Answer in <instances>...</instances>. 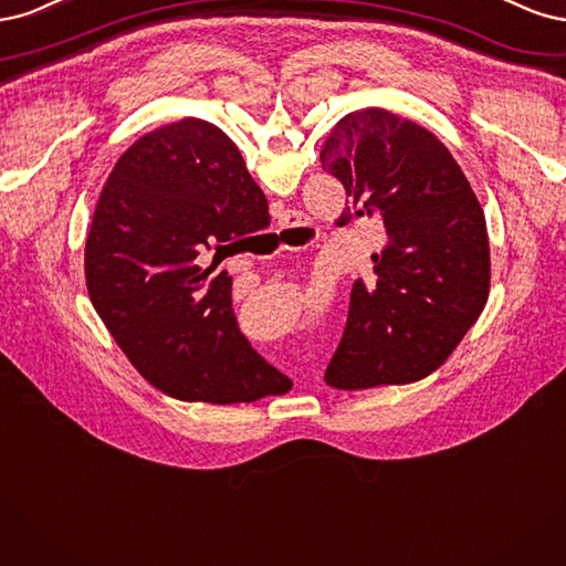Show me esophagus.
Segmentation results:
<instances>
[{"mask_svg":"<svg viewBox=\"0 0 566 566\" xmlns=\"http://www.w3.org/2000/svg\"><path fill=\"white\" fill-rule=\"evenodd\" d=\"M301 223V218L298 216H294V213H286L284 216V221H282V228H291V226H298Z\"/></svg>","mask_w":566,"mask_h":566,"instance_id":"1","label":"esophagus"}]
</instances>
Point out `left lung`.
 Here are the masks:
<instances>
[{"instance_id": "left-lung-1", "label": "left lung", "mask_w": 566, "mask_h": 566, "mask_svg": "<svg viewBox=\"0 0 566 566\" xmlns=\"http://www.w3.org/2000/svg\"><path fill=\"white\" fill-rule=\"evenodd\" d=\"M322 167L345 188L338 226L382 216L388 247L357 280L326 386H407L459 348L489 298L484 211L459 161L426 126L382 107L345 115L322 145Z\"/></svg>"}]
</instances>
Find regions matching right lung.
I'll use <instances>...</instances> for the list:
<instances>
[{
  "label": "right lung",
  "instance_id": "right-lung-1",
  "mask_svg": "<svg viewBox=\"0 0 566 566\" xmlns=\"http://www.w3.org/2000/svg\"><path fill=\"white\" fill-rule=\"evenodd\" d=\"M268 226L240 150L205 119L159 126L117 159L91 218L84 275L105 329L150 386L209 405L289 388L237 326L232 277L209 280L205 268L211 251Z\"/></svg>",
  "mask_w": 566,
  "mask_h": 566
}]
</instances>
